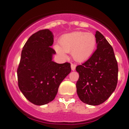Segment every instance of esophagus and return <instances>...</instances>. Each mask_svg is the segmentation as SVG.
<instances>
[{"mask_svg":"<svg viewBox=\"0 0 129 129\" xmlns=\"http://www.w3.org/2000/svg\"><path fill=\"white\" fill-rule=\"evenodd\" d=\"M76 65L75 64H71V69L72 70H73V71H74L75 70H76Z\"/></svg>","mask_w":129,"mask_h":129,"instance_id":"esophagus-1","label":"esophagus"}]
</instances>
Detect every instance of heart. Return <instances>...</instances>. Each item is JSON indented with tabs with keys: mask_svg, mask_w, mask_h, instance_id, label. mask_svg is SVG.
<instances>
[{
	"mask_svg": "<svg viewBox=\"0 0 129 129\" xmlns=\"http://www.w3.org/2000/svg\"><path fill=\"white\" fill-rule=\"evenodd\" d=\"M59 44L55 45L54 48L59 55L67 58L66 53L71 52L75 61L83 62L89 59L94 52L97 40L92 33L74 31L62 35Z\"/></svg>",
	"mask_w": 129,
	"mask_h": 129,
	"instance_id": "obj_1",
	"label": "heart"
}]
</instances>
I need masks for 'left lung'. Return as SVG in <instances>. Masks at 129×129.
Returning <instances> with one entry per match:
<instances>
[{"instance_id": "1", "label": "left lung", "mask_w": 129, "mask_h": 129, "mask_svg": "<svg viewBox=\"0 0 129 129\" xmlns=\"http://www.w3.org/2000/svg\"><path fill=\"white\" fill-rule=\"evenodd\" d=\"M97 49L81 65L76 67L79 77L76 83L81 101L99 105L110 96L118 83V67L112 47L100 31H96Z\"/></svg>"}]
</instances>
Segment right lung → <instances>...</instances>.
I'll return each instance as SVG.
<instances>
[{
  "label": "right lung",
  "mask_w": 129,
  "mask_h": 129,
  "mask_svg": "<svg viewBox=\"0 0 129 129\" xmlns=\"http://www.w3.org/2000/svg\"><path fill=\"white\" fill-rule=\"evenodd\" d=\"M53 35L48 29L33 34L25 43L17 68L18 85L27 100L36 105L53 101L63 79L71 72L70 64L52 61Z\"/></svg>",
  "instance_id": "add662e5"
}]
</instances>
